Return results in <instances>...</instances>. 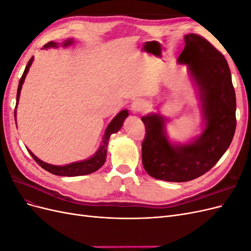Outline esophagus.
Masks as SVG:
<instances>
[{"mask_svg": "<svg viewBox=\"0 0 251 251\" xmlns=\"http://www.w3.org/2000/svg\"><path fill=\"white\" fill-rule=\"evenodd\" d=\"M144 109V102L141 100H135L131 104V110L133 113H140Z\"/></svg>", "mask_w": 251, "mask_h": 251, "instance_id": "34e87169", "label": "esophagus"}]
</instances>
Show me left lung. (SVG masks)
Segmentation results:
<instances>
[{
  "label": "left lung",
  "mask_w": 251,
  "mask_h": 251,
  "mask_svg": "<svg viewBox=\"0 0 251 251\" xmlns=\"http://www.w3.org/2000/svg\"><path fill=\"white\" fill-rule=\"evenodd\" d=\"M178 57L185 64L198 87L205 127L185 144L172 143L160 114L141 118L146 126L142 141V164L150 176L171 182H186L202 176L221 158L232 141L235 93L228 64L221 52L198 34H186Z\"/></svg>",
  "instance_id": "8db88e82"
}]
</instances>
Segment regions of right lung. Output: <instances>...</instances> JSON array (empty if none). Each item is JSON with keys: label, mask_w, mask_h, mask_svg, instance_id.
Masks as SVG:
<instances>
[{"label": "right lung", "mask_w": 251, "mask_h": 251, "mask_svg": "<svg viewBox=\"0 0 251 251\" xmlns=\"http://www.w3.org/2000/svg\"><path fill=\"white\" fill-rule=\"evenodd\" d=\"M73 43L72 39L67 40L63 43V46H69ZM50 47H57V44L54 42H49L48 44H46L44 46V48H50ZM33 62V57H31L29 59L28 65L25 68V71L23 73L22 77L20 79L19 82V87H18V93H17V105L20 100V94H21V89H22V85L23 82H24L25 78H26V75L29 71V68L31 66ZM17 109V107H16ZM17 110H14V118L17 116ZM128 116V112L127 110H123L121 112H119L117 115L112 119L111 123L109 124V126L105 128V132L104 135L102 137V141L100 149L97 150L96 153L94 154V156H92L89 159H86V160L83 161H79V162H74V163H70V164H67V165H63V166H58V165H52L49 163L44 162L42 160H40L39 158L36 156L33 155V153L31 151H29V154L32 156V158L35 160V162H37L40 166L44 170H46L47 172L53 174V175H57V176H65V177H75V176H82V175H88L91 173H94L97 170H100L101 166L103 165L104 161H105V158H107V150H108V143H109V139H110V136L114 133H116L120 130V127L123 126L124 125V121L125 119Z\"/></svg>", "instance_id": "right-lung-1"}]
</instances>
